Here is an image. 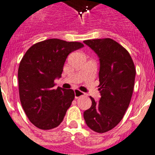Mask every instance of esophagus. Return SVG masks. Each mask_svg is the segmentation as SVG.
Masks as SVG:
<instances>
[{"mask_svg": "<svg viewBox=\"0 0 155 155\" xmlns=\"http://www.w3.org/2000/svg\"><path fill=\"white\" fill-rule=\"evenodd\" d=\"M74 91V96H75V99H78V98L81 97V96H83L85 95V93H84V92L81 91V90H77V89H75Z\"/></svg>", "mask_w": 155, "mask_h": 155, "instance_id": "obj_1", "label": "esophagus"}]
</instances>
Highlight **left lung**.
<instances>
[{"label": "left lung", "mask_w": 155, "mask_h": 155, "mask_svg": "<svg viewBox=\"0 0 155 155\" xmlns=\"http://www.w3.org/2000/svg\"><path fill=\"white\" fill-rule=\"evenodd\" d=\"M84 44L99 57V102L90 96L92 105L84 112L87 126L97 133L117 126L130 105L134 87L136 68L129 52L111 38L87 40Z\"/></svg>", "instance_id": "8db88e82"}]
</instances>
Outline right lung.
I'll list each match as a JSON object with an SVG mask.
<instances>
[{"label":"right lung","mask_w":155,"mask_h":155,"mask_svg":"<svg viewBox=\"0 0 155 155\" xmlns=\"http://www.w3.org/2000/svg\"><path fill=\"white\" fill-rule=\"evenodd\" d=\"M84 47L76 41L45 40L26 51L18 70L21 104L28 118L41 130H51L63 120L74 99L71 89L53 88L69 53Z\"/></svg>","instance_id":"right-lung-1"}]
</instances>
